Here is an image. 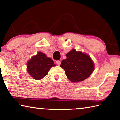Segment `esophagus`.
<instances>
[{"label":"esophagus","mask_w":120,"mask_h":120,"mask_svg":"<svg viewBox=\"0 0 120 120\" xmlns=\"http://www.w3.org/2000/svg\"><path fill=\"white\" fill-rule=\"evenodd\" d=\"M56 64L58 65V66H60V64H61V61H59V60L56 61Z\"/></svg>","instance_id":"34e87169"}]
</instances>
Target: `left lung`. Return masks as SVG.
I'll use <instances>...</instances> for the list:
<instances>
[{"instance_id":"8db88e82","label":"left lung","mask_w":120,"mask_h":120,"mask_svg":"<svg viewBox=\"0 0 120 120\" xmlns=\"http://www.w3.org/2000/svg\"><path fill=\"white\" fill-rule=\"evenodd\" d=\"M66 57L62 61L60 67L64 70L66 75L71 82H82L92 75L95 65L88 54L73 49L67 53Z\"/></svg>"}]
</instances>
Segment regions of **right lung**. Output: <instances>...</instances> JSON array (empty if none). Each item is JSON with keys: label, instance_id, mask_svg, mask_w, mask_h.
Listing matches in <instances>:
<instances>
[{"label": "right lung", "instance_id": "obj_1", "mask_svg": "<svg viewBox=\"0 0 120 120\" xmlns=\"http://www.w3.org/2000/svg\"><path fill=\"white\" fill-rule=\"evenodd\" d=\"M54 66L56 64L51 59L42 52H38L28 61L27 71L32 78L38 80L46 76L51 68Z\"/></svg>", "mask_w": 120, "mask_h": 120}]
</instances>
